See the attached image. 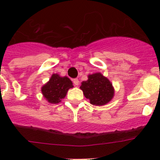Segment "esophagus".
<instances>
[{"label": "esophagus", "mask_w": 160, "mask_h": 160, "mask_svg": "<svg viewBox=\"0 0 160 160\" xmlns=\"http://www.w3.org/2000/svg\"><path fill=\"white\" fill-rule=\"evenodd\" d=\"M73 85H74V86H78V85H79V81H78V78L73 79Z\"/></svg>", "instance_id": "esophagus-1"}]
</instances>
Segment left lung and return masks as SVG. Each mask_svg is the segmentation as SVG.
<instances>
[{
  "instance_id": "left-lung-1",
  "label": "left lung",
  "mask_w": 160,
  "mask_h": 160,
  "mask_svg": "<svg viewBox=\"0 0 160 160\" xmlns=\"http://www.w3.org/2000/svg\"><path fill=\"white\" fill-rule=\"evenodd\" d=\"M80 89L90 104L94 106H104L111 102L114 95L112 83L101 73L89 74L87 81L81 83Z\"/></svg>"
}]
</instances>
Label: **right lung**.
Listing matches in <instances>:
<instances>
[{"label":"right lung","mask_w":160,"mask_h":160,"mask_svg":"<svg viewBox=\"0 0 160 160\" xmlns=\"http://www.w3.org/2000/svg\"><path fill=\"white\" fill-rule=\"evenodd\" d=\"M73 87V82L69 78L53 73L49 81L42 86L41 90L48 102L57 104L66 97L69 89Z\"/></svg>","instance_id":"add662e5"}]
</instances>
